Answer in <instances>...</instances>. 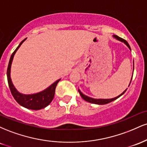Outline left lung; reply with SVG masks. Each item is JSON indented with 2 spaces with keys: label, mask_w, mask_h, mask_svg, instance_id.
<instances>
[{
  "label": "left lung",
  "mask_w": 147,
  "mask_h": 147,
  "mask_svg": "<svg viewBox=\"0 0 147 147\" xmlns=\"http://www.w3.org/2000/svg\"><path fill=\"white\" fill-rule=\"evenodd\" d=\"M113 37H114L115 38H116V39L118 40V41H121V42H123V43H124V44H125L126 46H127L128 48L130 49V50H131V48H130V45H129V43H128V42L126 41V40L123 39V38H120V37H119L118 36H117V35H113ZM133 70H134V62H133ZM132 78H133V76H132ZM132 78H131V82H130V84H131V80H132ZM130 84H129V86H130ZM126 90H127V89H126V90H124L122 94H120V95H118L117 97H114V98H112V99H94V98H92V97H88V96L85 95H84V94H83L82 92H81L79 89H78V91H79V94H80L81 97H82V98L84 99V100L86 101V102L92 103V104H99V105H103V104H109V103H110L111 102H113V101H114V100H115V99H117V98H119V97H120V96H122L123 94H124V92H126Z\"/></svg>",
  "instance_id": "1"
}]
</instances>
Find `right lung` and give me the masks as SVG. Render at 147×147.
I'll use <instances>...</instances> for the list:
<instances>
[{
	"label": "right lung",
	"mask_w": 147,
	"mask_h": 147,
	"mask_svg": "<svg viewBox=\"0 0 147 147\" xmlns=\"http://www.w3.org/2000/svg\"><path fill=\"white\" fill-rule=\"evenodd\" d=\"M26 38H25L24 40H23L20 43V44L18 45V46L14 50V52H13L11 57H10L9 64H8L7 67V77L8 84H9V87L10 90H11V95H13L15 100L20 105L26 108V109L37 111L42 109H44V108L48 106L50 104V102H52V99L54 98L55 88H56L58 82L60 81V79L54 82L53 84H51L46 89H45V90H42L39 92H36V93L25 95V94L21 93V92H19L16 90V88L14 87L12 82H11V76H10V73H11V66L15 53L17 51L18 49L20 48L22 43L26 40Z\"/></svg>",
	"instance_id": "right-lung-1"
}]
</instances>
